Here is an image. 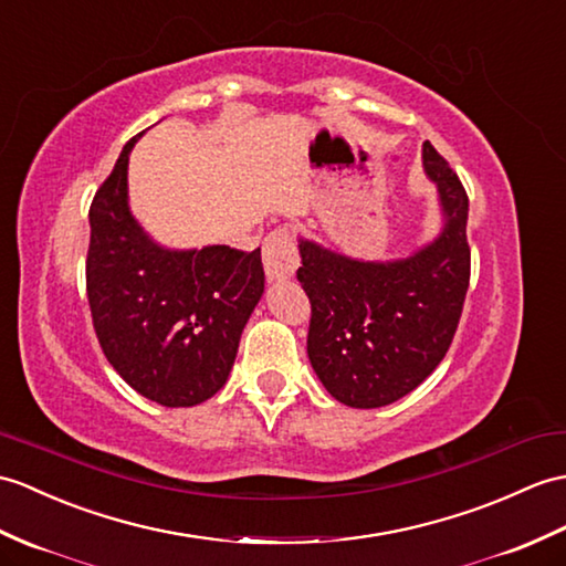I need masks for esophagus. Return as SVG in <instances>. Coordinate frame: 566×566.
I'll use <instances>...</instances> for the list:
<instances>
[{
  "mask_svg": "<svg viewBox=\"0 0 566 566\" xmlns=\"http://www.w3.org/2000/svg\"><path fill=\"white\" fill-rule=\"evenodd\" d=\"M262 265H265L268 282L292 280L298 268V253L289 229L272 231L262 243Z\"/></svg>",
  "mask_w": 566,
  "mask_h": 566,
  "instance_id": "obj_1",
  "label": "esophagus"
}]
</instances>
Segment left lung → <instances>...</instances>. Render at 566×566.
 <instances>
[{"instance_id":"left-lung-1","label":"left lung","mask_w":566,"mask_h":566,"mask_svg":"<svg viewBox=\"0 0 566 566\" xmlns=\"http://www.w3.org/2000/svg\"><path fill=\"white\" fill-rule=\"evenodd\" d=\"M422 166L443 223L407 258L361 260L298 235L311 366L335 400L359 410L396 402L422 384L449 352L463 313L468 195L429 142Z\"/></svg>"}]
</instances>
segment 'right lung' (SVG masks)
Returning a JSON list of instances; mask_svg holds the SVG:
<instances>
[{
	"label": "right lung",
	"instance_id": "add662e5",
	"mask_svg": "<svg viewBox=\"0 0 566 566\" xmlns=\"http://www.w3.org/2000/svg\"><path fill=\"white\" fill-rule=\"evenodd\" d=\"M144 135V133H142ZM129 139L91 202L86 292L105 359L164 407H192L223 388L241 333L265 292L260 248H166L129 209Z\"/></svg>",
	"mask_w": 566,
	"mask_h": 566
}]
</instances>
